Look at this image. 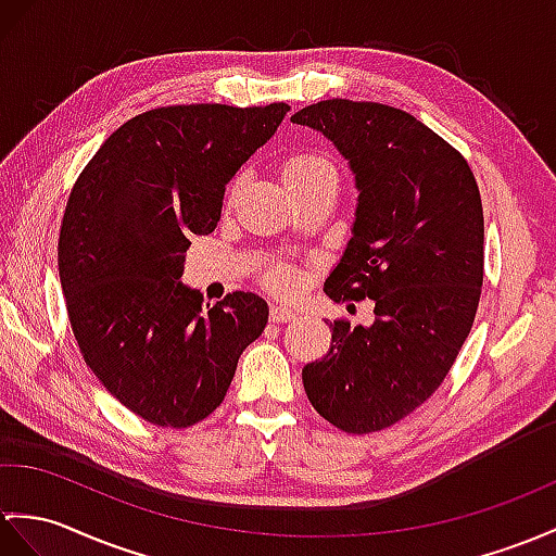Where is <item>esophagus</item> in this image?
<instances>
[{"mask_svg":"<svg viewBox=\"0 0 556 556\" xmlns=\"http://www.w3.org/2000/svg\"><path fill=\"white\" fill-rule=\"evenodd\" d=\"M269 317H273V321H293V319H299V309L295 307H291V305H281V303H277V305H273V309H269Z\"/></svg>","mask_w":556,"mask_h":556,"instance_id":"1","label":"esophagus"}]
</instances>
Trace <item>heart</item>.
I'll list each match as a JSON object with an SVG mask.
<instances>
[{
	"label": "heart",
	"mask_w": 556,
	"mask_h": 556,
	"mask_svg": "<svg viewBox=\"0 0 556 556\" xmlns=\"http://www.w3.org/2000/svg\"><path fill=\"white\" fill-rule=\"evenodd\" d=\"M281 177L291 193H301L305 189H313L317 185L331 182L337 179V165H333L327 156L319 153H295L289 156L281 165ZM267 281L281 293H291L299 287V273L289 265H275L267 273Z\"/></svg>",
	"instance_id": "1"
}]
</instances>
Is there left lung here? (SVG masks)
Returning a JSON list of instances; mask_svg holds the SVG:
<instances>
[{
    "instance_id": "left-lung-1",
    "label": "left lung",
    "mask_w": 556,
    "mask_h": 556,
    "mask_svg": "<svg viewBox=\"0 0 556 556\" xmlns=\"http://www.w3.org/2000/svg\"><path fill=\"white\" fill-rule=\"evenodd\" d=\"M351 165L353 237L325 283L331 301H374L369 327L337 319L303 369L309 403L348 433L381 431L447 377L483 287V208L469 163L415 115L329 99L291 115Z\"/></svg>"
}]
</instances>
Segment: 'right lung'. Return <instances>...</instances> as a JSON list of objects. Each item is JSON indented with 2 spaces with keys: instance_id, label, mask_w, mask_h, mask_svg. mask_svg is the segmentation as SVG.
Returning <instances> with one entry per match:
<instances>
[{
  "instance_id": "obj_1",
  "label": "right lung",
  "mask_w": 556,
  "mask_h": 556,
  "mask_svg": "<svg viewBox=\"0 0 556 556\" xmlns=\"http://www.w3.org/2000/svg\"><path fill=\"white\" fill-rule=\"evenodd\" d=\"M291 111L153 109L121 125L71 191L59 277L87 367L113 397L159 426L187 429L225 400L269 307L235 291L205 305L179 281L191 235H211L225 187Z\"/></svg>"
}]
</instances>
